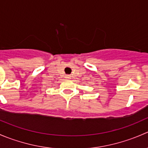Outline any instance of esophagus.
<instances>
[{"label":"esophagus","mask_w":148,"mask_h":148,"mask_svg":"<svg viewBox=\"0 0 148 148\" xmlns=\"http://www.w3.org/2000/svg\"><path fill=\"white\" fill-rule=\"evenodd\" d=\"M65 77L66 79H70V78H71V76H70V75H66Z\"/></svg>","instance_id":"1"}]
</instances>
